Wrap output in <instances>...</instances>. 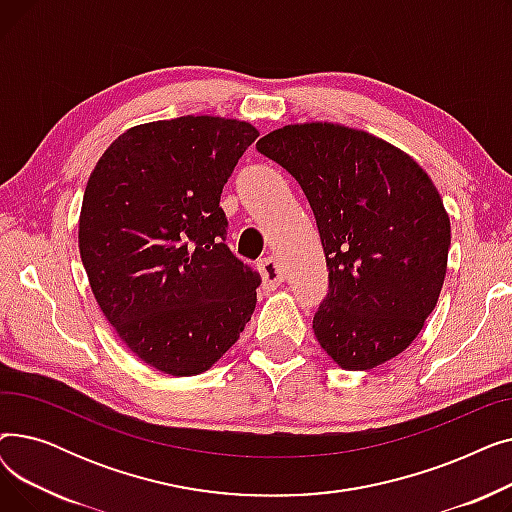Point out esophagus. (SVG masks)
<instances>
[{"instance_id":"obj_1","label":"esophagus","mask_w":512,"mask_h":512,"mask_svg":"<svg viewBox=\"0 0 512 512\" xmlns=\"http://www.w3.org/2000/svg\"><path fill=\"white\" fill-rule=\"evenodd\" d=\"M257 267H259V274H261V278H263V284L270 286V288L280 286V284L284 282V278H286L284 267H282L280 261L274 259V257H267V259L259 261Z\"/></svg>"}]
</instances>
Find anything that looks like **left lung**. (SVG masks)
Listing matches in <instances>:
<instances>
[{"instance_id":"1","label":"left lung","mask_w":512,"mask_h":512,"mask_svg":"<svg viewBox=\"0 0 512 512\" xmlns=\"http://www.w3.org/2000/svg\"><path fill=\"white\" fill-rule=\"evenodd\" d=\"M257 149L299 180L330 290L313 332L348 371L378 367L419 336L446 278L450 218L432 178L392 143L336 122L286 124Z\"/></svg>"}]
</instances>
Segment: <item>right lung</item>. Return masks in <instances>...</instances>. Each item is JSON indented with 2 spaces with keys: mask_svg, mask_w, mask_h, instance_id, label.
I'll return each instance as SVG.
<instances>
[{
  "mask_svg": "<svg viewBox=\"0 0 512 512\" xmlns=\"http://www.w3.org/2000/svg\"><path fill=\"white\" fill-rule=\"evenodd\" d=\"M257 137L222 116L147 122L89 176L78 220L89 286L126 348L157 371H207L255 311L259 276L224 242L220 195Z\"/></svg>",
  "mask_w": 512,
  "mask_h": 512,
  "instance_id": "obj_1",
  "label": "right lung"
}]
</instances>
